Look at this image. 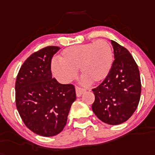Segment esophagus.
Instances as JSON below:
<instances>
[{
	"label": "esophagus",
	"instance_id": "34e87169",
	"mask_svg": "<svg viewBox=\"0 0 155 155\" xmlns=\"http://www.w3.org/2000/svg\"><path fill=\"white\" fill-rule=\"evenodd\" d=\"M84 92H85V90L83 89V88H80L79 87H75V93H76V96L77 97H80L84 94Z\"/></svg>",
	"mask_w": 155,
	"mask_h": 155
}]
</instances>
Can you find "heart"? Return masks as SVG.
Here are the masks:
<instances>
[{
	"mask_svg": "<svg viewBox=\"0 0 155 155\" xmlns=\"http://www.w3.org/2000/svg\"><path fill=\"white\" fill-rule=\"evenodd\" d=\"M60 61L52 63V71L63 84L69 83L80 68L84 75L82 83H100L108 76L114 61L111 45L107 41L99 39L94 42L72 45L66 48L59 56Z\"/></svg>",
	"mask_w": 155,
	"mask_h": 155,
	"instance_id": "b5f03b06",
	"label": "heart"
}]
</instances>
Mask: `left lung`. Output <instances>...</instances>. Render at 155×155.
Returning <instances> with one entry per match:
<instances>
[{"label": "left lung", "instance_id": "obj_1", "mask_svg": "<svg viewBox=\"0 0 155 155\" xmlns=\"http://www.w3.org/2000/svg\"><path fill=\"white\" fill-rule=\"evenodd\" d=\"M114 61L107 77L92 90L95 100L92 110L98 119L117 125L128 120L140 99V71L128 49L111 40Z\"/></svg>", "mask_w": 155, "mask_h": 155}]
</instances>
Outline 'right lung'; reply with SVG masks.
<instances>
[{
	"instance_id": "add662e5",
	"label": "right lung",
	"mask_w": 155,
	"mask_h": 155,
	"mask_svg": "<svg viewBox=\"0 0 155 155\" xmlns=\"http://www.w3.org/2000/svg\"><path fill=\"white\" fill-rule=\"evenodd\" d=\"M61 49L47 46L31 54L15 81V104L23 123L31 131L49 137L66 125L71 104L76 98L72 84L52 78L51 60Z\"/></svg>"
}]
</instances>
